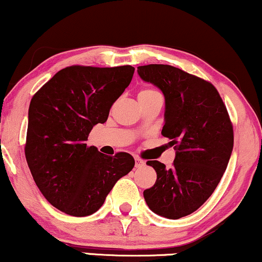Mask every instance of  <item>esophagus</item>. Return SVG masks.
Segmentation results:
<instances>
[{
  "label": "esophagus",
  "mask_w": 262,
  "mask_h": 262,
  "mask_svg": "<svg viewBox=\"0 0 262 262\" xmlns=\"http://www.w3.org/2000/svg\"><path fill=\"white\" fill-rule=\"evenodd\" d=\"M144 164H145V162L142 161L141 158L135 157V168H141Z\"/></svg>",
  "instance_id": "1"
}]
</instances>
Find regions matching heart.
<instances>
[{
	"label": "heart",
	"mask_w": 262,
	"mask_h": 262,
	"mask_svg": "<svg viewBox=\"0 0 262 262\" xmlns=\"http://www.w3.org/2000/svg\"><path fill=\"white\" fill-rule=\"evenodd\" d=\"M156 94H158V93L156 92V91H154V89H148V88H146V89H141V91L139 92L138 98H141V97H151V95H156Z\"/></svg>",
	"instance_id": "heart-1"
}]
</instances>
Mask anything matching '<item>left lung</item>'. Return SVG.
Listing matches in <instances>:
<instances>
[{
  "mask_svg": "<svg viewBox=\"0 0 262 262\" xmlns=\"http://www.w3.org/2000/svg\"><path fill=\"white\" fill-rule=\"evenodd\" d=\"M138 74L163 93L162 135L177 151L170 169L158 161L146 162L157 180L144 198L154 213L180 219L196 211L220 183L232 154V123L210 82L162 64L139 66Z\"/></svg>",
  "mask_w": 262,
  "mask_h": 262,
  "instance_id": "1",
  "label": "left lung"
}]
</instances>
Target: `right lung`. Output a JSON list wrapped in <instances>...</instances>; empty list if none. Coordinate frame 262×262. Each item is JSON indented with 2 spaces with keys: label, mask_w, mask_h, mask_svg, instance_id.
<instances>
[{
  "label": "right lung",
  "mask_w": 262,
  "mask_h": 262,
  "mask_svg": "<svg viewBox=\"0 0 262 262\" xmlns=\"http://www.w3.org/2000/svg\"><path fill=\"white\" fill-rule=\"evenodd\" d=\"M134 70L130 65L69 66L32 97L26 162L41 193L62 213H95L117 180L134 168V158L127 152L111 157L87 145L92 128L106 122Z\"/></svg>",
  "instance_id": "obj_1"
}]
</instances>
